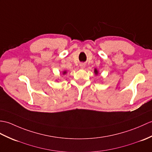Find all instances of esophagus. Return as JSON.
Returning a JSON list of instances; mask_svg holds the SVG:
<instances>
[{
    "mask_svg": "<svg viewBox=\"0 0 152 152\" xmlns=\"http://www.w3.org/2000/svg\"><path fill=\"white\" fill-rule=\"evenodd\" d=\"M80 67L82 69H84L86 67V64H84V63H82V64L80 65Z\"/></svg>",
    "mask_w": 152,
    "mask_h": 152,
    "instance_id": "1",
    "label": "esophagus"
}]
</instances>
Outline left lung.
<instances>
[{
  "label": "left lung",
  "instance_id": "left-lung-1",
  "mask_svg": "<svg viewBox=\"0 0 152 152\" xmlns=\"http://www.w3.org/2000/svg\"><path fill=\"white\" fill-rule=\"evenodd\" d=\"M94 74H95V75H96V76H98V70H97L96 68L94 69Z\"/></svg>",
  "mask_w": 152,
  "mask_h": 152
}]
</instances>
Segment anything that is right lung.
Segmentation results:
<instances>
[{
	"mask_svg": "<svg viewBox=\"0 0 152 152\" xmlns=\"http://www.w3.org/2000/svg\"><path fill=\"white\" fill-rule=\"evenodd\" d=\"M62 72H63L62 75H66V70H64V71H63Z\"/></svg>",
	"mask_w": 152,
	"mask_h": 152,
	"instance_id": "obj_1",
	"label": "right lung"
}]
</instances>
